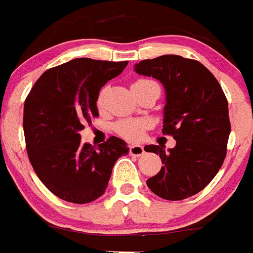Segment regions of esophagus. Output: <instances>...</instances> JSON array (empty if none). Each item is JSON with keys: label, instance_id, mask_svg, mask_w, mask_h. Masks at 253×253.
Instances as JSON below:
<instances>
[{"label": "esophagus", "instance_id": "obj_1", "mask_svg": "<svg viewBox=\"0 0 253 253\" xmlns=\"http://www.w3.org/2000/svg\"><path fill=\"white\" fill-rule=\"evenodd\" d=\"M129 154L133 156H140L144 154V148L141 145H130L129 146Z\"/></svg>", "mask_w": 253, "mask_h": 253}]
</instances>
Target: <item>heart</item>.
<instances>
[{
  "instance_id": "heart-1",
  "label": "heart",
  "mask_w": 253,
  "mask_h": 253,
  "mask_svg": "<svg viewBox=\"0 0 253 253\" xmlns=\"http://www.w3.org/2000/svg\"><path fill=\"white\" fill-rule=\"evenodd\" d=\"M145 79H141V81L136 82L135 84H141L145 83ZM134 84V85H135ZM103 102H104V90L100 92L99 97H98V107H102ZM148 128V123L145 120H134V119H126L122 120V122L118 123L115 125V131L119 134L122 138L126 139L129 141H138L140 140L141 136H143L144 130Z\"/></svg>"
}]
</instances>
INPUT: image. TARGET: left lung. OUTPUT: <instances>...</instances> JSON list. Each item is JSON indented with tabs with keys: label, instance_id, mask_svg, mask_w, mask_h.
Listing matches in <instances>:
<instances>
[{
	"label": "left lung",
	"instance_id": "1",
	"mask_svg": "<svg viewBox=\"0 0 253 253\" xmlns=\"http://www.w3.org/2000/svg\"><path fill=\"white\" fill-rule=\"evenodd\" d=\"M135 72L164 85L163 134L176 140L168 151L144 148L164 164L146 185L161 199L184 200L205 189L222 167L231 131L227 99L213 74L194 59L165 54L139 62Z\"/></svg>",
	"mask_w": 253,
	"mask_h": 253
}]
</instances>
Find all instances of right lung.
I'll return each instance as SVG.
<instances>
[{
	"mask_svg": "<svg viewBox=\"0 0 253 253\" xmlns=\"http://www.w3.org/2000/svg\"><path fill=\"white\" fill-rule=\"evenodd\" d=\"M128 61L76 58L45 71L27 95L23 131L28 159L41 181L59 199L88 204L105 192L115 161L129 153L110 136L94 149L81 143L84 123L99 117L98 95Z\"/></svg>",
	"mask_w": 253,
	"mask_h": 253,
	"instance_id": "obj_1",
	"label": "right lung"
}]
</instances>
